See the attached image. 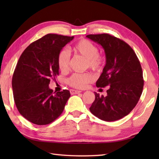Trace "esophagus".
I'll return each instance as SVG.
<instances>
[{"mask_svg":"<svg viewBox=\"0 0 159 159\" xmlns=\"http://www.w3.org/2000/svg\"><path fill=\"white\" fill-rule=\"evenodd\" d=\"M70 93L72 94V95H74V94H77V93H79L81 92V91H79V90H75V89H70Z\"/></svg>","mask_w":159,"mask_h":159,"instance_id":"34e87169","label":"esophagus"}]
</instances>
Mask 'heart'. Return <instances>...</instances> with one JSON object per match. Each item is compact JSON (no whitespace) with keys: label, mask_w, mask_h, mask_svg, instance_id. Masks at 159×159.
Returning <instances> with one entry per match:
<instances>
[{"label":"heart","mask_w":159,"mask_h":159,"mask_svg":"<svg viewBox=\"0 0 159 159\" xmlns=\"http://www.w3.org/2000/svg\"><path fill=\"white\" fill-rule=\"evenodd\" d=\"M71 51L81 55L87 59V66L95 70L102 68L104 64L102 56L98 53V48L93 43L87 39H81L70 48ZM59 68L62 72H67L70 67V55L66 50L61 51L57 59ZM95 76L90 72L74 73L67 79V83L76 89H85L92 83Z\"/></svg>","instance_id":"heart-1"}]
</instances>
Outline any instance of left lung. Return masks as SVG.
I'll return each instance as SVG.
<instances>
[{
	"mask_svg": "<svg viewBox=\"0 0 159 159\" xmlns=\"http://www.w3.org/2000/svg\"><path fill=\"white\" fill-rule=\"evenodd\" d=\"M87 38L102 46L106 65L96 87L109 86L106 96L95 93L89 110L99 119L116 121L126 116L135 107L143 87L142 69L136 54L123 40L107 33L88 35Z\"/></svg>",
	"mask_w": 159,
	"mask_h": 159,
	"instance_id": "1",
	"label": "left lung"
}]
</instances>
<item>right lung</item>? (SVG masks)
<instances>
[{
    "instance_id": "obj_1",
    "label": "right lung",
    "mask_w": 159,
    "mask_h": 159,
    "mask_svg": "<svg viewBox=\"0 0 159 159\" xmlns=\"http://www.w3.org/2000/svg\"><path fill=\"white\" fill-rule=\"evenodd\" d=\"M73 39L47 34L31 43L20 57L12 78L13 98L20 113L33 124L46 125L55 121L70 97L68 90L53 92L48 85L59 74V52Z\"/></svg>"
}]
</instances>
